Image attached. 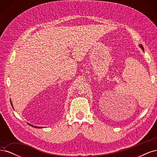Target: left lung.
<instances>
[{
    "mask_svg": "<svg viewBox=\"0 0 157 157\" xmlns=\"http://www.w3.org/2000/svg\"><path fill=\"white\" fill-rule=\"evenodd\" d=\"M140 47H141V48L142 50H144V47H143V46H142V45H140Z\"/></svg>",
    "mask_w": 157,
    "mask_h": 157,
    "instance_id": "left-lung-1",
    "label": "left lung"
}]
</instances>
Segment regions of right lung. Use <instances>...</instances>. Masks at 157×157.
Wrapping results in <instances>:
<instances>
[{
  "label": "right lung",
  "mask_w": 157,
  "mask_h": 157,
  "mask_svg": "<svg viewBox=\"0 0 157 157\" xmlns=\"http://www.w3.org/2000/svg\"><path fill=\"white\" fill-rule=\"evenodd\" d=\"M11 104H12V103H11ZM30 126H33V127H35V128H40V127H38V126H33V125H31V124H29Z\"/></svg>",
  "instance_id": "1"
}]
</instances>
